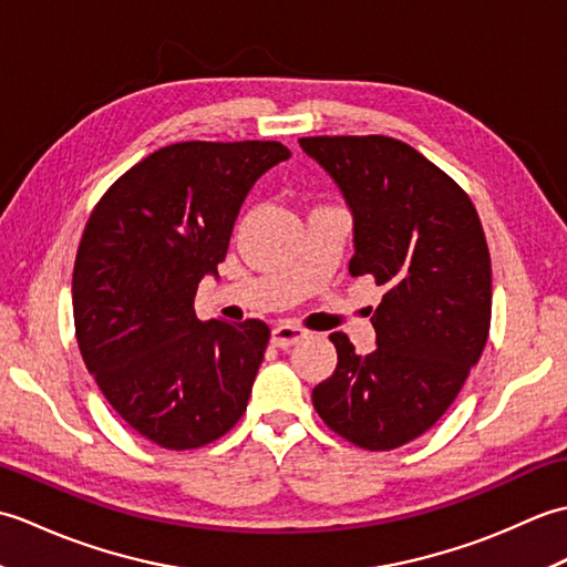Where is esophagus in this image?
Here are the masks:
<instances>
[{"label":"esophagus","instance_id":"esophagus-1","mask_svg":"<svg viewBox=\"0 0 567 567\" xmlns=\"http://www.w3.org/2000/svg\"><path fill=\"white\" fill-rule=\"evenodd\" d=\"M307 336V331L302 327H295V323H277L272 329L270 341L277 348H290L295 343H299Z\"/></svg>","mask_w":567,"mask_h":567}]
</instances>
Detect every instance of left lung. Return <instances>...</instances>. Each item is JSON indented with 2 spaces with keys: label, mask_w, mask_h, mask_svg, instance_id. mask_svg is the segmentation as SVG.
<instances>
[{
  "label": "left lung",
  "mask_w": 567,
  "mask_h": 567,
  "mask_svg": "<svg viewBox=\"0 0 567 567\" xmlns=\"http://www.w3.org/2000/svg\"><path fill=\"white\" fill-rule=\"evenodd\" d=\"M299 146L331 175L353 214V277L384 287L378 348L358 355L336 331L333 375L311 402L323 424L365 451L414 441L445 414L489 333L492 265L473 202L390 136H311Z\"/></svg>",
  "instance_id": "left-lung-1"
}]
</instances>
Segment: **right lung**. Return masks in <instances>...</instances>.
I'll list each match as a JSON object with an SVG mask.
<instances>
[{
    "mask_svg": "<svg viewBox=\"0 0 567 567\" xmlns=\"http://www.w3.org/2000/svg\"><path fill=\"white\" fill-rule=\"evenodd\" d=\"M290 158L277 141H185L131 167L94 207L72 272L84 365L116 414L171 451L244 416L270 329L199 321L197 287L226 258L250 187Z\"/></svg>",
    "mask_w": 567,
    "mask_h": 567,
    "instance_id": "obj_1",
    "label": "right lung"
}]
</instances>
